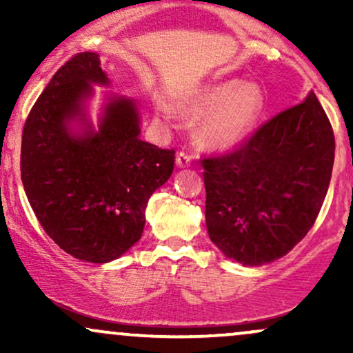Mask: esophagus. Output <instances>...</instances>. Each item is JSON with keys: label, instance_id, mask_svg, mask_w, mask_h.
<instances>
[{"label": "esophagus", "instance_id": "1", "mask_svg": "<svg viewBox=\"0 0 353 353\" xmlns=\"http://www.w3.org/2000/svg\"><path fill=\"white\" fill-rule=\"evenodd\" d=\"M192 163V156L188 151H179L176 156V164L177 168H189Z\"/></svg>", "mask_w": 353, "mask_h": 353}]
</instances>
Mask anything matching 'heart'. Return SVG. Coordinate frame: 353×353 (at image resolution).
<instances>
[{
    "instance_id": "heart-1",
    "label": "heart",
    "mask_w": 353,
    "mask_h": 353,
    "mask_svg": "<svg viewBox=\"0 0 353 353\" xmlns=\"http://www.w3.org/2000/svg\"><path fill=\"white\" fill-rule=\"evenodd\" d=\"M190 116H204L197 129L202 144L232 148L245 139L265 111V96L255 83L225 79L201 89L184 106Z\"/></svg>"
}]
</instances>
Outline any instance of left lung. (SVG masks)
Listing matches in <instances>:
<instances>
[{
    "mask_svg": "<svg viewBox=\"0 0 353 353\" xmlns=\"http://www.w3.org/2000/svg\"><path fill=\"white\" fill-rule=\"evenodd\" d=\"M334 154L329 117L309 92L232 152L202 159L210 241L250 267L290 252L319 216Z\"/></svg>",
    "mask_w": 353,
    "mask_h": 353,
    "instance_id": "left-lung-1",
    "label": "left lung"
}]
</instances>
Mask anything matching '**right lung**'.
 Returning a JSON list of instances; mask_svg holds the SVG:
<instances>
[{
  "label": "right lung",
  "instance_id": "obj_1",
  "mask_svg": "<svg viewBox=\"0 0 353 353\" xmlns=\"http://www.w3.org/2000/svg\"><path fill=\"white\" fill-rule=\"evenodd\" d=\"M91 84H109L96 52L56 71L23 128L21 181L44 232L72 257L106 264L143 236L149 197L171 177L174 149L139 139L134 101L111 98L99 129L86 123ZM72 119L87 124L81 135Z\"/></svg>",
  "mask_w": 353,
  "mask_h": 353
}]
</instances>
